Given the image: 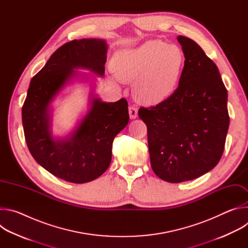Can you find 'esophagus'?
I'll use <instances>...</instances> for the list:
<instances>
[{
    "mask_svg": "<svg viewBox=\"0 0 248 248\" xmlns=\"http://www.w3.org/2000/svg\"><path fill=\"white\" fill-rule=\"evenodd\" d=\"M128 113H129V117L131 120H134L137 118L138 116V111H137V108H135L134 106H130L129 107V110H128Z\"/></svg>",
    "mask_w": 248,
    "mask_h": 248,
    "instance_id": "1",
    "label": "esophagus"
}]
</instances>
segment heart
Masks as SVG:
<instances>
[{"mask_svg":"<svg viewBox=\"0 0 248 248\" xmlns=\"http://www.w3.org/2000/svg\"><path fill=\"white\" fill-rule=\"evenodd\" d=\"M186 66L184 50L159 39L118 52L112 62L115 77L133 83V95L149 106L162 104L179 89Z\"/></svg>","mask_w":248,"mask_h":248,"instance_id":"heart-1","label":"heart"}]
</instances>
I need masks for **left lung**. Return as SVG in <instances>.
I'll list each match as a JSON object with an SVG mask.
<instances>
[{
	"label": "left lung",
	"mask_w": 248,
	"mask_h": 248,
	"mask_svg": "<svg viewBox=\"0 0 248 248\" xmlns=\"http://www.w3.org/2000/svg\"><path fill=\"white\" fill-rule=\"evenodd\" d=\"M178 41L186 55L179 89L166 102L138 112L147 125L152 170L172 184L216 167L230 125L228 91L217 65L193 40L180 35Z\"/></svg>",
	"instance_id": "8db88e82"
}]
</instances>
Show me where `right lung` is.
<instances>
[{
    "instance_id": "right-lung-1",
    "label": "right lung",
    "mask_w": 248,
    "mask_h": 248,
    "mask_svg": "<svg viewBox=\"0 0 248 248\" xmlns=\"http://www.w3.org/2000/svg\"><path fill=\"white\" fill-rule=\"evenodd\" d=\"M108 44L104 39L73 40L60 47L30 81L22 107V124L28 149L41 167L74 184L96 180L109 168L116 135L128 124L127 102H103L94 93L88 110L63 137L53 135V102L76 80L104 77ZM89 70L92 74L79 72Z\"/></svg>"
}]
</instances>
